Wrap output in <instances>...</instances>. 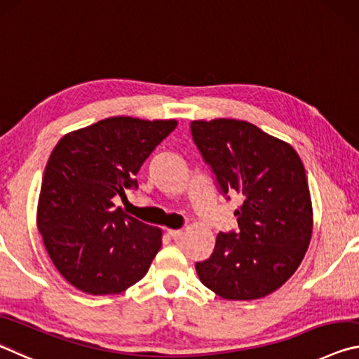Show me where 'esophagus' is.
<instances>
[{
	"mask_svg": "<svg viewBox=\"0 0 359 359\" xmlns=\"http://www.w3.org/2000/svg\"><path fill=\"white\" fill-rule=\"evenodd\" d=\"M168 235L173 240H180L181 237H183V231H175V229H168Z\"/></svg>",
	"mask_w": 359,
	"mask_h": 359,
	"instance_id": "obj_1",
	"label": "esophagus"
}]
</instances>
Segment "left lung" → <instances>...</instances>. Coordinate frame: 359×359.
Here are the masks:
<instances>
[{"label": "left lung", "mask_w": 359, "mask_h": 359, "mask_svg": "<svg viewBox=\"0 0 359 359\" xmlns=\"http://www.w3.org/2000/svg\"><path fill=\"white\" fill-rule=\"evenodd\" d=\"M194 143L221 191L243 196L238 232L218 233L210 259L196 264L202 283L227 301L266 297L292 277L312 238L313 210L294 148L238 119L192 121Z\"/></svg>", "instance_id": "obj_1"}]
</instances>
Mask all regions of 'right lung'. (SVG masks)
<instances>
[{
    "instance_id": "obj_1",
    "label": "right lung",
    "mask_w": 359,
    "mask_h": 359,
    "mask_svg": "<svg viewBox=\"0 0 359 359\" xmlns=\"http://www.w3.org/2000/svg\"><path fill=\"white\" fill-rule=\"evenodd\" d=\"M175 119L114 116L62 137L47 161L36 224L62 277L92 296L121 294L144 277L162 229L114 208Z\"/></svg>"
}]
</instances>
